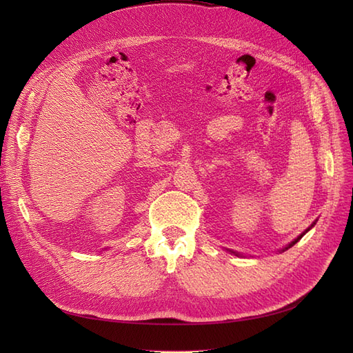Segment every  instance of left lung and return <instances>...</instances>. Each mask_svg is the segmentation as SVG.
<instances>
[{
    "mask_svg": "<svg viewBox=\"0 0 353 353\" xmlns=\"http://www.w3.org/2000/svg\"><path fill=\"white\" fill-rule=\"evenodd\" d=\"M315 222H316V221H315ZM315 222H312V223H311V227H307V228H306V230H305V231H303V232H302V234H301V236H299V237H296V239H294V240H293V241H292V243H288V244H287V245H285V248H284V249H281V250H280V252H285V250H287V249H290V248H293V245H294V244H296V243H297V241H299V240H301V239H302V237H303V236H305V234H306V232H307V231H309V230H311V228H312V227H314V225H315ZM230 252H231V253H234V254H237V256H239V254H240V253H237V252H232V250H230Z\"/></svg>",
    "mask_w": 353,
    "mask_h": 353,
    "instance_id": "8db88e82",
    "label": "left lung"
}]
</instances>
